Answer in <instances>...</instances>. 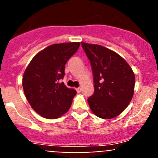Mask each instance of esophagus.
<instances>
[{
  "label": "esophagus",
  "instance_id": "1",
  "mask_svg": "<svg viewBox=\"0 0 158 158\" xmlns=\"http://www.w3.org/2000/svg\"><path fill=\"white\" fill-rule=\"evenodd\" d=\"M76 92H78V93H79V92H81V91H82V88L79 87V88H76Z\"/></svg>",
  "mask_w": 158,
  "mask_h": 158
}]
</instances>
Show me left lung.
<instances>
[{"instance_id": "1", "label": "left lung", "mask_w": 158, "mask_h": 158, "mask_svg": "<svg viewBox=\"0 0 158 158\" xmlns=\"http://www.w3.org/2000/svg\"><path fill=\"white\" fill-rule=\"evenodd\" d=\"M93 74L94 93L88 98L92 112L103 119L120 114L131 100L135 76L122 56L111 49L82 42Z\"/></svg>"}]
</instances>
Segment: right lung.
<instances>
[{
    "instance_id": "right-lung-1",
    "label": "right lung",
    "mask_w": 158,
    "mask_h": 158,
    "mask_svg": "<svg viewBox=\"0 0 158 158\" xmlns=\"http://www.w3.org/2000/svg\"><path fill=\"white\" fill-rule=\"evenodd\" d=\"M80 43L56 44L38 52L23 76L25 96L33 109L46 118L60 117L69 109L76 91L60 82L65 65L79 49Z\"/></svg>"
}]
</instances>
